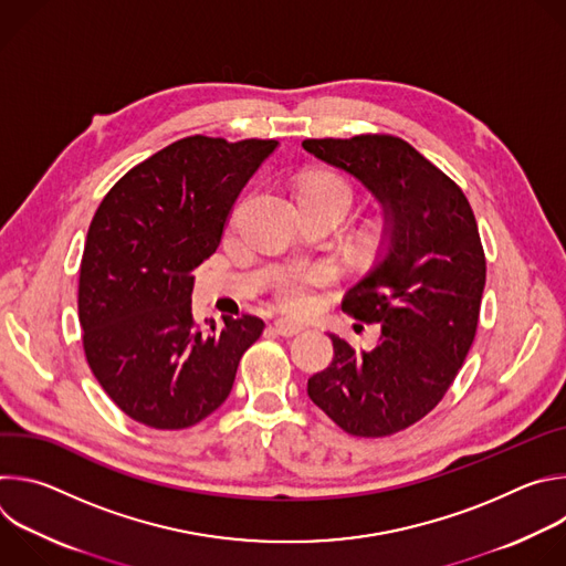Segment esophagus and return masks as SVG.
<instances>
[{"instance_id":"34e87169","label":"esophagus","mask_w":566,"mask_h":566,"mask_svg":"<svg viewBox=\"0 0 566 566\" xmlns=\"http://www.w3.org/2000/svg\"><path fill=\"white\" fill-rule=\"evenodd\" d=\"M273 329H275L280 336H286V338H291V336H297V334H300L304 327H302V325H297V322H293V319L280 317V319H275Z\"/></svg>"}]
</instances>
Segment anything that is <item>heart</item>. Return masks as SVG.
Wrapping results in <instances>:
<instances>
[{"label":"heart","instance_id":"1","mask_svg":"<svg viewBox=\"0 0 566 566\" xmlns=\"http://www.w3.org/2000/svg\"><path fill=\"white\" fill-rule=\"evenodd\" d=\"M302 192H319L343 201L347 208L352 203V186L336 175H319L304 184ZM334 269L329 264H300L282 273L275 286V300L282 308L291 313H306L317 304V291L325 289L334 280Z\"/></svg>","mask_w":566,"mask_h":566}]
</instances>
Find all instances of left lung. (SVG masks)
Here are the masks:
<instances>
[{"label": "left lung", "instance_id": "left-lung-1", "mask_svg": "<svg viewBox=\"0 0 566 566\" xmlns=\"http://www.w3.org/2000/svg\"><path fill=\"white\" fill-rule=\"evenodd\" d=\"M315 158L356 177L382 206L369 273L343 308L380 325L371 352L332 334L334 360L308 398L354 437H389L432 412L476 334L486 258L461 188L410 143L389 134L306 138Z\"/></svg>", "mask_w": 566, "mask_h": 566}]
</instances>
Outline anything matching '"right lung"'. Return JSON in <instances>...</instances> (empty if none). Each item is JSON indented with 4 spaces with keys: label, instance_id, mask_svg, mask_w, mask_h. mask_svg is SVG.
<instances>
[{
    "label": "right lung",
    "instance_id": "right-lung-1",
    "mask_svg": "<svg viewBox=\"0 0 566 566\" xmlns=\"http://www.w3.org/2000/svg\"><path fill=\"white\" fill-rule=\"evenodd\" d=\"M277 140L188 136L145 158L101 201L80 262L87 363L116 406L154 430H184L228 398L262 336L258 315L192 317V271Z\"/></svg>",
    "mask_w": 566,
    "mask_h": 566
}]
</instances>
